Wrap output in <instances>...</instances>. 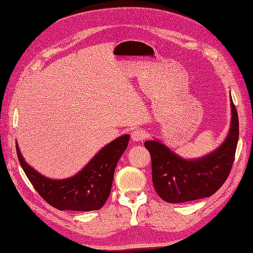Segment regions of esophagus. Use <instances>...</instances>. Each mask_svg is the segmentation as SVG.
Listing matches in <instances>:
<instances>
[{
	"label": "esophagus",
	"instance_id": "1",
	"mask_svg": "<svg viewBox=\"0 0 253 253\" xmlns=\"http://www.w3.org/2000/svg\"><path fill=\"white\" fill-rule=\"evenodd\" d=\"M145 137H146L145 130H143L141 128H136L133 130L132 134H130V138H132V140L136 141V142L142 141L143 139H145Z\"/></svg>",
	"mask_w": 253,
	"mask_h": 253
}]
</instances>
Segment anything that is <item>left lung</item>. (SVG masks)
<instances>
[{
    "label": "left lung",
    "instance_id": "left-lung-1",
    "mask_svg": "<svg viewBox=\"0 0 253 253\" xmlns=\"http://www.w3.org/2000/svg\"><path fill=\"white\" fill-rule=\"evenodd\" d=\"M231 98V95H230ZM231 124L225 141L201 158L186 160L158 140L145 141L152 158L153 184L169 203H183L212 196L228 178L239 140V117L230 99Z\"/></svg>",
    "mask_w": 253,
    "mask_h": 253
}]
</instances>
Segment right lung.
I'll list each match as a JSON object with an SVG mask.
<instances>
[{"mask_svg":"<svg viewBox=\"0 0 253 253\" xmlns=\"http://www.w3.org/2000/svg\"><path fill=\"white\" fill-rule=\"evenodd\" d=\"M129 135L113 140L73 177L53 180L41 175L26 162L16 144L17 158L26 176L45 201L58 211H98L110 196L114 171L126 150Z\"/></svg>","mask_w":253,"mask_h":253,"instance_id":"add662e5","label":"right lung"}]
</instances>
